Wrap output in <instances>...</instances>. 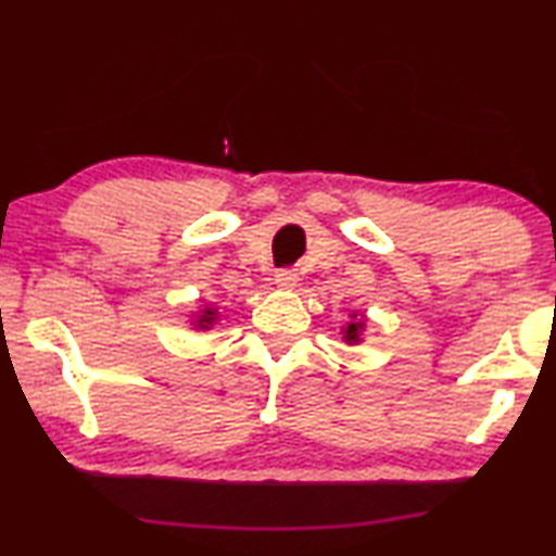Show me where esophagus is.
<instances>
[{
    "mask_svg": "<svg viewBox=\"0 0 556 556\" xmlns=\"http://www.w3.org/2000/svg\"><path fill=\"white\" fill-rule=\"evenodd\" d=\"M276 283L280 286V288H293L295 283H299V273L295 270H278L276 273Z\"/></svg>",
    "mask_w": 556,
    "mask_h": 556,
    "instance_id": "1",
    "label": "esophagus"
}]
</instances>
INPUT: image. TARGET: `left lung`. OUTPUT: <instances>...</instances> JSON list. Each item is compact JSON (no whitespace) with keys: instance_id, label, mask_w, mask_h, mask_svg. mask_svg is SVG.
Segmentation results:
<instances>
[{"instance_id":"8db88e82","label":"left lung","mask_w":556,"mask_h":556,"mask_svg":"<svg viewBox=\"0 0 556 556\" xmlns=\"http://www.w3.org/2000/svg\"><path fill=\"white\" fill-rule=\"evenodd\" d=\"M349 316H352V324H346L344 341L346 344H359L362 331H364V318L359 314H349Z\"/></svg>"}]
</instances>
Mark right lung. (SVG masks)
Instances as JSON below:
<instances>
[{"label": "right lung", "mask_w": 556, "mask_h": 556, "mask_svg": "<svg viewBox=\"0 0 556 556\" xmlns=\"http://www.w3.org/2000/svg\"><path fill=\"white\" fill-rule=\"evenodd\" d=\"M217 321V308H212V306H207V308H204L202 311V314L200 316H197V321H194V326H197V329H210V326L212 324H215Z\"/></svg>", "instance_id": "add662e5"}]
</instances>
